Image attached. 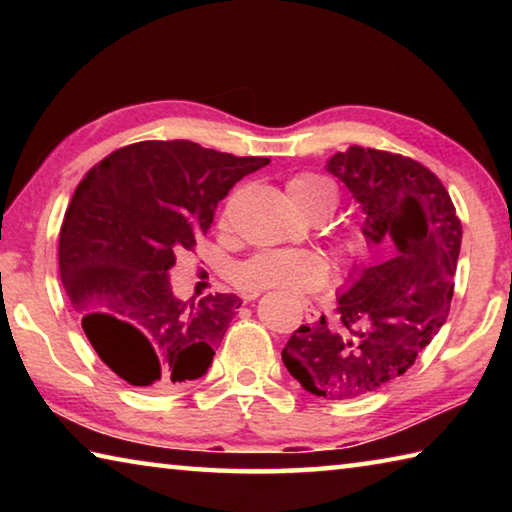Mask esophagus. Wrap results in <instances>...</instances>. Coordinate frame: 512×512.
<instances>
[{
    "label": "esophagus",
    "instance_id": "obj_1",
    "mask_svg": "<svg viewBox=\"0 0 512 512\" xmlns=\"http://www.w3.org/2000/svg\"><path fill=\"white\" fill-rule=\"evenodd\" d=\"M259 296V293L255 291V293H246V296H244V300H255ZM302 307H305V318H307V323H316V320H318V309L314 307V305H311V302H305V305H302Z\"/></svg>",
    "mask_w": 512,
    "mask_h": 512
}]
</instances>
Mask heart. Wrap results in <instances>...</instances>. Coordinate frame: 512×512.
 <instances>
[{
	"mask_svg": "<svg viewBox=\"0 0 512 512\" xmlns=\"http://www.w3.org/2000/svg\"><path fill=\"white\" fill-rule=\"evenodd\" d=\"M289 196L300 212L311 214L316 210L336 207V189L329 180L314 173H298L289 183ZM341 255L348 262H361L370 253V237L363 230H352L341 239ZM329 268L323 257L309 250H262L237 266L235 282L246 291L275 289L293 298L311 296L327 284Z\"/></svg>",
	"mask_w": 512,
	"mask_h": 512,
	"instance_id": "1",
	"label": "heart"
}]
</instances>
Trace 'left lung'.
Here are the masks:
<instances>
[{"label": "left lung", "mask_w": 512, "mask_h": 512, "mask_svg": "<svg viewBox=\"0 0 512 512\" xmlns=\"http://www.w3.org/2000/svg\"><path fill=\"white\" fill-rule=\"evenodd\" d=\"M325 169L366 214L381 264L361 268L339 296V318L291 334L282 361L307 393L354 400L404 375L445 325L463 228L447 189L420 162L350 146Z\"/></svg>", "instance_id": "8db88e82"}]
</instances>
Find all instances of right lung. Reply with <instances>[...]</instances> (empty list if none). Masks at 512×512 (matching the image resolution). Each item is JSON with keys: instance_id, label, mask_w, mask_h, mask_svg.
<instances>
[{"instance_id": "1", "label": "right lung", "mask_w": 512, "mask_h": 512, "mask_svg": "<svg viewBox=\"0 0 512 512\" xmlns=\"http://www.w3.org/2000/svg\"><path fill=\"white\" fill-rule=\"evenodd\" d=\"M268 162L149 140L110 153L76 187L58 237L60 280L92 348L131 386L164 393L212 366L241 300H180L169 268L235 183Z\"/></svg>"}]
</instances>
